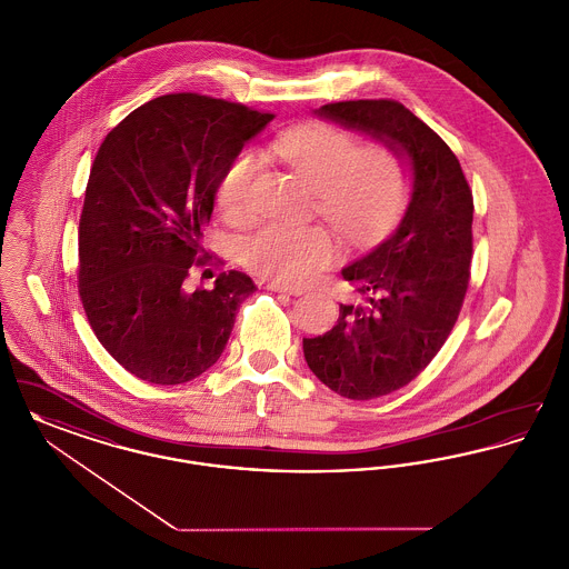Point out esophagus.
Here are the masks:
<instances>
[{"label": "esophagus", "instance_id": "1", "mask_svg": "<svg viewBox=\"0 0 569 569\" xmlns=\"http://www.w3.org/2000/svg\"><path fill=\"white\" fill-rule=\"evenodd\" d=\"M260 286L264 288V290H271V292H286V295H290V297H298V295H302L305 290L302 288H298V286H286V283H279V281H260Z\"/></svg>", "mask_w": 569, "mask_h": 569}]
</instances>
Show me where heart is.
Segmentation results:
<instances>
[{
  "label": "heart",
  "mask_w": 569,
  "mask_h": 569,
  "mask_svg": "<svg viewBox=\"0 0 569 569\" xmlns=\"http://www.w3.org/2000/svg\"><path fill=\"white\" fill-rule=\"evenodd\" d=\"M277 153L318 191V211L353 244L379 239L401 216L409 193L403 156L383 142L360 147V140L332 123H305L274 142ZM260 170L256 151H241L226 166L216 190V209L228 223L251 216V191ZM337 256L320 226L267 223L241 244L251 271L298 283L322 271Z\"/></svg>",
  "instance_id": "heart-1"
}]
</instances>
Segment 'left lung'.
Returning a JSON list of instances; mask_svg holds the SVG:
<instances>
[{
    "instance_id": "left-lung-1",
    "label": "left lung",
    "mask_w": 569,
    "mask_h": 569,
    "mask_svg": "<svg viewBox=\"0 0 569 569\" xmlns=\"http://www.w3.org/2000/svg\"><path fill=\"white\" fill-rule=\"evenodd\" d=\"M326 121L395 147L411 190L399 226L341 274L360 300L328 332L302 339L313 376L367 401L407 386L446 343L469 286L473 196L450 147L395 100L335 102Z\"/></svg>"
}]
</instances>
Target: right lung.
<instances>
[{
    "mask_svg": "<svg viewBox=\"0 0 569 569\" xmlns=\"http://www.w3.org/2000/svg\"><path fill=\"white\" fill-rule=\"evenodd\" d=\"M198 93H168L132 110L104 138L79 223V292L104 350L136 378L174 386L223 352L256 283L221 272L188 290L226 166L272 121Z\"/></svg>",
    "mask_w": 569,
    "mask_h": 569,
    "instance_id": "1",
    "label": "right lung"
}]
</instances>
